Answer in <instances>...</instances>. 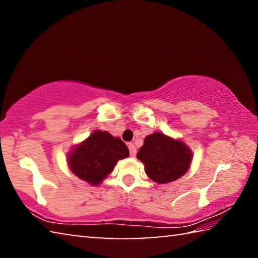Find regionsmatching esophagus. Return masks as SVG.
<instances>
[{
    "mask_svg": "<svg viewBox=\"0 0 258 258\" xmlns=\"http://www.w3.org/2000/svg\"><path fill=\"white\" fill-rule=\"evenodd\" d=\"M128 150H130V156L131 157H134L137 155V148L133 145V143H130L128 145Z\"/></svg>",
    "mask_w": 258,
    "mask_h": 258,
    "instance_id": "esophagus-1",
    "label": "esophagus"
}]
</instances>
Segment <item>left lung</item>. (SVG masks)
I'll use <instances>...</instances> for the list:
<instances>
[{
    "label": "left lung",
    "instance_id": "8db88e82",
    "mask_svg": "<svg viewBox=\"0 0 258 258\" xmlns=\"http://www.w3.org/2000/svg\"><path fill=\"white\" fill-rule=\"evenodd\" d=\"M137 157L152 181L165 184L184 175L192 161V151L181 140L156 132L145 139Z\"/></svg>",
    "mask_w": 258,
    "mask_h": 258
}]
</instances>
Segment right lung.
I'll use <instances>...</instances> for the list:
<instances>
[{
  "mask_svg": "<svg viewBox=\"0 0 258 258\" xmlns=\"http://www.w3.org/2000/svg\"><path fill=\"white\" fill-rule=\"evenodd\" d=\"M130 156L125 143L106 131L97 130L69 152L71 171L91 185H99L112 172L117 161Z\"/></svg>",
  "mask_w": 258,
  "mask_h": 258,
  "instance_id": "obj_1",
  "label": "right lung"
}]
</instances>
